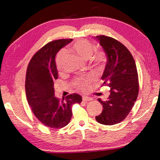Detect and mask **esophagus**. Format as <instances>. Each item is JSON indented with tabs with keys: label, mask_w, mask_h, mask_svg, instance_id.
<instances>
[{
	"label": "esophagus",
	"mask_w": 160,
	"mask_h": 160,
	"mask_svg": "<svg viewBox=\"0 0 160 160\" xmlns=\"http://www.w3.org/2000/svg\"><path fill=\"white\" fill-rule=\"evenodd\" d=\"M93 99L90 97H86V96H84L82 97V100L84 102H89V101H91Z\"/></svg>",
	"instance_id": "obj_1"
}]
</instances>
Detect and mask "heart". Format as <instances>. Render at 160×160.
Here are the masks:
<instances>
[{"mask_svg": "<svg viewBox=\"0 0 160 160\" xmlns=\"http://www.w3.org/2000/svg\"><path fill=\"white\" fill-rule=\"evenodd\" d=\"M70 50L77 53L82 59L87 60L92 56L95 51V46L92 43L84 39H80L75 42L70 47ZM67 52L65 50H62L58 54L56 60V63L58 69L62 70L64 65V60L67 56ZM105 60L104 53L102 52H97L93 56L92 60L96 65H102ZM95 80V76L93 74L88 75L87 76L78 78L73 81V85L78 90L84 91L89 88L90 84Z\"/></svg>", "mask_w": 160, "mask_h": 160, "instance_id": "heart-1", "label": "heart"}]
</instances>
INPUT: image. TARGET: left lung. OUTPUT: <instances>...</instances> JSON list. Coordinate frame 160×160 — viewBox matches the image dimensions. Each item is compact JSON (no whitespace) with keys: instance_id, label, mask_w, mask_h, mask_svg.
I'll return each instance as SVG.
<instances>
[{"instance_id":"left-lung-1","label":"left lung","mask_w":160,"mask_h":160,"mask_svg":"<svg viewBox=\"0 0 160 160\" xmlns=\"http://www.w3.org/2000/svg\"><path fill=\"white\" fill-rule=\"evenodd\" d=\"M95 38L107 58L101 78L102 85L111 88L107 100L98 99L103 109L96 120L102 124H116L127 118L137 100L139 83L136 64L128 49L117 40L106 36H97Z\"/></svg>"}]
</instances>
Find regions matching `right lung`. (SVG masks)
Instances as JSON below:
<instances>
[{"label":"right lung","mask_w":160,"mask_h":160,"mask_svg":"<svg viewBox=\"0 0 160 160\" xmlns=\"http://www.w3.org/2000/svg\"><path fill=\"white\" fill-rule=\"evenodd\" d=\"M72 40L60 39L47 43L34 54L27 69L25 91L29 105L38 120L50 128H60L69 124L72 105L82 102V97L76 93L62 100L54 96L53 82L58 77L56 56Z\"/></svg>","instance_id":"1"}]
</instances>
